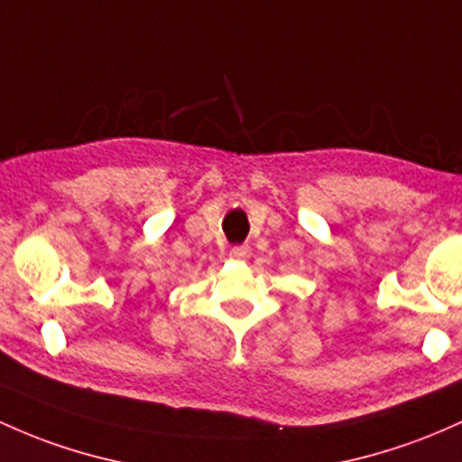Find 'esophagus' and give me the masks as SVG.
Here are the masks:
<instances>
[{
	"mask_svg": "<svg viewBox=\"0 0 462 462\" xmlns=\"http://www.w3.org/2000/svg\"><path fill=\"white\" fill-rule=\"evenodd\" d=\"M250 254H252L250 245H239L230 250V258H235V261H245V258H250Z\"/></svg>",
	"mask_w": 462,
	"mask_h": 462,
	"instance_id": "34e87169",
	"label": "esophagus"
}]
</instances>
